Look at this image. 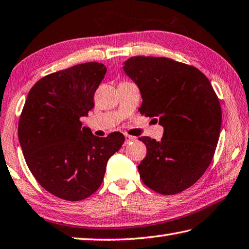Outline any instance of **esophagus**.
I'll return each mask as SVG.
<instances>
[{
  "label": "esophagus",
  "instance_id": "obj_1",
  "mask_svg": "<svg viewBox=\"0 0 249 249\" xmlns=\"http://www.w3.org/2000/svg\"><path fill=\"white\" fill-rule=\"evenodd\" d=\"M124 138H125V142L129 143V142H132V141L135 140L134 137H131L129 134H124Z\"/></svg>",
  "mask_w": 249,
  "mask_h": 249
}]
</instances>
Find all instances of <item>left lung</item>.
Instances as JSON below:
<instances>
[{
    "label": "left lung",
    "instance_id": "1",
    "mask_svg": "<svg viewBox=\"0 0 249 249\" xmlns=\"http://www.w3.org/2000/svg\"><path fill=\"white\" fill-rule=\"evenodd\" d=\"M124 70L140 89L141 114L163 126L160 142L139 139L147 151L138 166L140 178L159 194L180 193L213 160L222 121L219 98L200 70L171 58L134 56Z\"/></svg>",
    "mask_w": 249,
    "mask_h": 249
}]
</instances>
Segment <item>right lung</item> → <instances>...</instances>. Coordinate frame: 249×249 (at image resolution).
<instances>
[{
	"label": "right lung",
	"mask_w": 249,
	"mask_h": 249,
	"mask_svg": "<svg viewBox=\"0 0 249 249\" xmlns=\"http://www.w3.org/2000/svg\"><path fill=\"white\" fill-rule=\"evenodd\" d=\"M106 71L101 63L79 64L43 77L28 93L18 124L22 154L40 185L59 198L82 200L96 192L124 142L120 132L95 137L80 121Z\"/></svg>",
	"instance_id": "1"
}]
</instances>
